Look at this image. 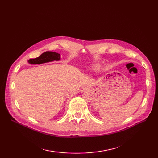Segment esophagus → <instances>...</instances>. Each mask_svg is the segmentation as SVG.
I'll return each instance as SVG.
<instances>
[{
	"label": "esophagus",
	"mask_w": 158,
	"mask_h": 158,
	"mask_svg": "<svg viewBox=\"0 0 158 158\" xmlns=\"http://www.w3.org/2000/svg\"><path fill=\"white\" fill-rule=\"evenodd\" d=\"M89 88L88 86H85L83 88H81V92H86V91H89Z\"/></svg>",
	"instance_id": "esophagus-1"
}]
</instances>
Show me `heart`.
Instances as JSON below:
<instances>
[{"label": "heart", "instance_id": "obj_1", "mask_svg": "<svg viewBox=\"0 0 158 158\" xmlns=\"http://www.w3.org/2000/svg\"><path fill=\"white\" fill-rule=\"evenodd\" d=\"M94 70H97V69H98V66H94Z\"/></svg>", "mask_w": 158, "mask_h": 158}]
</instances>
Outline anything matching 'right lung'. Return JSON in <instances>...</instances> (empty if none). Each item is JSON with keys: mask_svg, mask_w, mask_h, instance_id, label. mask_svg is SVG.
Masks as SVG:
<instances>
[{"mask_svg": "<svg viewBox=\"0 0 158 158\" xmlns=\"http://www.w3.org/2000/svg\"><path fill=\"white\" fill-rule=\"evenodd\" d=\"M60 56V54L57 52L46 51L35 59H30L28 60V63L31 64H40L54 61H60L61 60Z\"/></svg>", "mask_w": 158, "mask_h": 158, "instance_id": "add662e5", "label": "right lung"}]
</instances>
